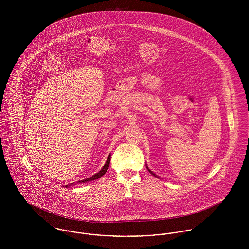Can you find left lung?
<instances>
[{
    "label": "left lung",
    "mask_w": 249,
    "mask_h": 249,
    "mask_svg": "<svg viewBox=\"0 0 249 249\" xmlns=\"http://www.w3.org/2000/svg\"><path fill=\"white\" fill-rule=\"evenodd\" d=\"M147 169H148V168H147ZM148 171H149V173H150V174H151V175H153V176H154V177H157V176H156V175H155V174H153V173H152V172H151V171H150V170H149V169H148Z\"/></svg>",
    "instance_id": "1"
}]
</instances>
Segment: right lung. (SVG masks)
I'll list each match as a JSON object with an SVG mask.
<instances>
[{"mask_svg": "<svg viewBox=\"0 0 249 249\" xmlns=\"http://www.w3.org/2000/svg\"><path fill=\"white\" fill-rule=\"evenodd\" d=\"M110 160H111V155H109L108 156V159H107V162H106V165L103 167V169L99 172V173H97L96 175L94 176H92V177H90L89 178H87V179H84L82 180L81 182H88V181H91V180H95V179H98V178H101V177H103L106 173H107V169H108V167H109V164H110ZM80 182V181H79ZM73 184V183H72ZM67 187H68V185H66Z\"/></svg>", "mask_w": 249, "mask_h": 249, "instance_id": "obj_1", "label": "right lung"}]
</instances>
